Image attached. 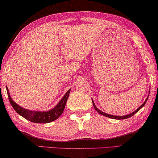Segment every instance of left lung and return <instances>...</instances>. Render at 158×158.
<instances>
[{
	"mask_svg": "<svg viewBox=\"0 0 158 158\" xmlns=\"http://www.w3.org/2000/svg\"><path fill=\"white\" fill-rule=\"evenodd\" d=\"M148 97H149V94H148V97L146 98V99H145V102L143 103L142 105L140 106L138 108V109H136L135 111H133V113H131V114H128V115H125V116H114V115H110V114H106V113H104V112H103V111H102V110H101L100 109H98L97 107L96 106H95V103H94V101H93V99H91L92 100V103H93V106H94V109H95V110H96V111H97L98 114H102V115H103V116H106V117H108V118H113V119H117V120H122V119H126V118H130V117H131V116H133L134 114H136V113H137L138 110H139L141 108H143V106H145V103H146V102H147V101H148Z\"/></svg>",
	"mask_w": 158,
	"mask_h": 158,
	"instance_id": "1",
	"label": "left lung"
}]
</instances>
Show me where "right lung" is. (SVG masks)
Segmentation results:
<instances>
[{
    "label": "right lung",
    "instance_id": "add662e5",
    "mask_svg": "<svg viewBox=\"0 0 158 158\" xmlns=\"http://www.w3.org/2000/svg\"><path fill=\"white\" fill-rule=\"evenodd\" d=\"M7 93H8V98L10 101V103L12 106L18 113L19 115L25 118V119L28 120V121L33 122V123H50V122L55 121L60 117L64 111V109L65 108L66 103H67V98L69 97L70 90L69 89L67 91V93L64 94L62 99L57 104H56L53 109L51 110H47V111H37V110H31L29 109H24V108L21 107L17 104L12 99L10 94H9V90L8 87H6Z\"/></svg>",
    "mask_w": 158,
    "mask_h": 158
}]
</instances>
